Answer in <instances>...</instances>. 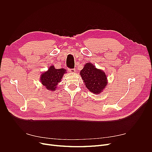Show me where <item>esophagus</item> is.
<instances>
[{
	"label": "esophagus",
	"instance_id": "1",
	"mask_svg": "<svg viewBox=\"0 0 152 152\" xmlns=\"http://www.w3.org/2000/svg\"><path fill=\"white\" fill-rule=\"evenodd\" d=\"M68 71L70 72V73H74L76 72L75 69H68Z\"/></svg>",
	"mask_w": 152,
	"mask_h": 152
}]
</instances>
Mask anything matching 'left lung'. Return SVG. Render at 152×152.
<instances>
[{"instance_id":"1","label":"left lung","mask_w":152,"mask_h":152,"mask_svg":"<svg viewBox=\"0 0 152 152\" xmlns=\"http://www.w3.org/2000/svg\"><path fill=\"white\" fill-rule=\"evenodd\" d=\"M80 75L86 87L91 92L99 94L107 85V78L102 69H97L91 63H87L81 70Z\"/></svg>"}]
</instances>
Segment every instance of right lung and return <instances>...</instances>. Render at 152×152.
<instances>
[{
  "label": "right lung",
  "instance_id": "add662e5",
  "mask_svg": "<svg viewBox=\"0 0 152 152\" xmlns=\"http://www.w3.org/2000/svg\"><path fill=\"white\" fill-rule=\"evenodd\" d=\"M65 71V69H55L54 66H50L49 69L41 75L40 81L47 90L55 91Z\"/></svg>",
  "mask_w": 152,
  "mask_h": 152
}]
</instances>
